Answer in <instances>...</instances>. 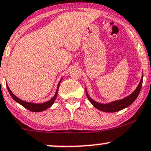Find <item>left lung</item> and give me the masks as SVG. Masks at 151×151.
<instances>
[{"label":"left lung","mask_w":151,"mask_h":151,"mask_svg":"<svg viewBox=\"0 0 151 151\" xmlns=\"http://www.w3.org/2000/svg\"><path fill=\"white\" fill-rule=\"evenodd\" d=\"M142 80H143V75H142V78L139 82V85L137 87L136 89L134 90L132 93H131L130 95L128 96L125 97V98L122 99L117 100V101H112V102H109L108 104H101V103H99L97 101H94L93 99H91V97L88 95V91H87L86 88H85V91H86V96L88 97V100L90 101V102L93 104V106L94 107L96 108L99 110L103 111V112H118V111L121 110V109H124V108L128 107L129 106H130L134 101L136 100V99L137 98L138 95H139V92H140V90L142 88Z\"/></svg>","instance_id":"obj_1"}]
</instances>
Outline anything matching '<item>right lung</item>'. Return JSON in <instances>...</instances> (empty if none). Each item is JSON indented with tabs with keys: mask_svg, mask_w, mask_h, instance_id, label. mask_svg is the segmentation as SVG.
<instances>
[{
	"mask_svg": "<svg viewBox=\"0 0 151 151\" xmlns=\"http://www.w3.org/2000/svg\"><path fill=\"white\" fill-rule=\"evenodd\" d=\"M62 80H63V78L60 80L58 85L57 90H56L55 94L54 95V96H53L51 99L49 100V101H47L45 103H41V104H36V103H31V102H28V101H23V100L20 99H19L18 97H17L16 96H15L14 94L12 92V91L10 90L9 87L8 86V85H6V87H7V89H8L9 93V94L11 95V96L12 97V99H13L15 101H17V103H19V104H21L22 106H23L25 108L28 109V110L31 111V112H42V111H45V109L50 108V106L53 104V103L55 102L56 98H57L58 91V88H59V86H60V83H61Z\"/></svg>",
	"mask_w": 151,
	"mask_h": 151,
	"instance_id": "1",
	"label": "right lung"
}]
</instances>
